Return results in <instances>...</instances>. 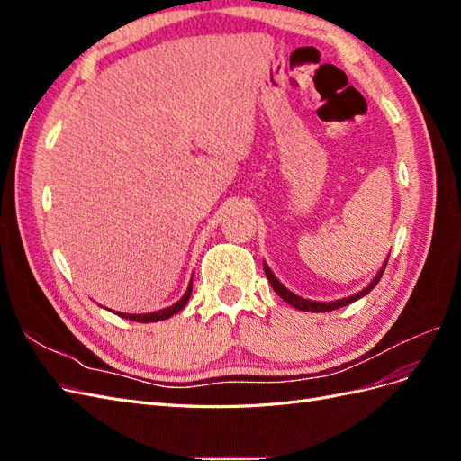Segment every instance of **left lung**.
Segmentation results:
<instances>
[{
	"label": "left lung",
	"mask_w": 461,
	"mask_h": 461,
	"mask_svg": "<svg viewBox=\"0 0 461 461\" xmlns=\"http://www.w3.org/2000/svg\"><path fill=\"white\" fill-rule=\"evenodd\" d=\"M384 269H386V263L383 265V269H381L379 273H376V276L373 278L371 285H369L367 288L361 290V292H357V294H354V296H348V298H344V300H337V302H312V300H305V298H300V296H296L294 292H290L286 286H283L281 283L276 281V276L271 273V269L267 267V265L263 263V271H265V275H267V281L271 283L273 290H275L276 294L281 296V298H283L286 303H290L292 308H296V310H300V312H332V310L344 308V305L352 303V302L359 300L361 296L369 294V292H371V290L376 286V283L381 281V276H383Z\"/></svg>",
	"instance_id": "8db88e82"
}]
</instances>
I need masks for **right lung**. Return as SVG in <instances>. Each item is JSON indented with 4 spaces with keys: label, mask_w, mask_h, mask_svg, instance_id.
Wrapping results in <instances>:
<instances>
[{
    "label": "right lung",
    "mask_w": 461,
    "mask_h": 461,
    "mask_svg": "<svg viewBox=\"0 0 461 461\" xmlns=\"http://www.w3.org/2000/svg\"><path fill=\"white\" fill-rule=\"evenodd\" d=\"M190 294H192V283L188 285V290L185 292V296L180 298L175 305H171V308H165V310H159V312H153V313H144V315H136V313H117L124 319H131V321H136V323H153V321H163V319H169L171 315L178 313L180 310L185 308L186 302L190 300Z\"/></svg>",
    "instance_id": "add662e5"
}]
</instances>
